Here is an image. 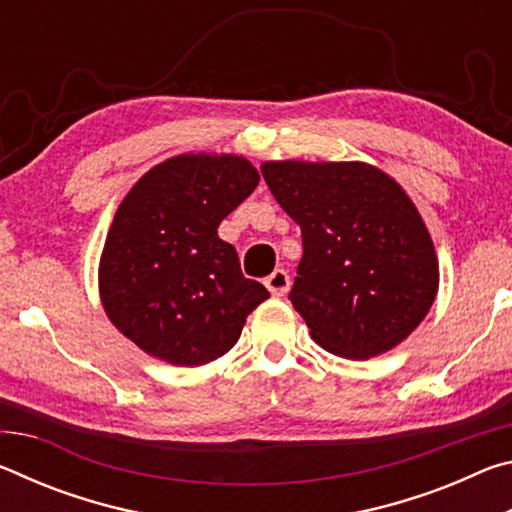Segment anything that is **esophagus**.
I'll use <instances>...</instances> for the list:
<instances>
[{
  "label": "esophagus",
  "mask_w": 512,
  "mask_h": 512,
  "mask_svg": "<svg viewBox=\"0 0 512 512\" xmlns=\"http://www.w3.org/2000/svg\"><path fill=\"white\" fill-rule=\"evenodd\" d=\"M264 284H266V289L273 293V296L282 298L291 287V277L287 271H284V268H275V271L266 277Z\"/></svg>",
  "instance_id": "esophagus-1"
}]
</instances>
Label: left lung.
<instances>
[{"instance_id":"8db88e82","label":"left lung","mask_w":512,"mask_h":512,"mask_svg":"<svg viewBox=\"0 0 512 512\" xmlns=\"http://www.w3.org/2000/svg\"><path fill=\"white\" fill-rule=\"evenodd\" d=\"M262 176L300 225L289 300L314 341L345 359L402 343L438 291L436 250L404 189L363 162H266Z\"/></svg>"}]
</instances>
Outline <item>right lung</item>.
<instances>
[{
  "mask_svg": "<svg viewBox=\"0 0 512 512\" xmlns=\"http://www.w3.org/2000/svg\"><path fill=\"white\" fill-rule=\"evenodd\" d=\"M257 183L239 155L189 153L151 169L119 205L101 257V300L151 357L173 366L219 359L268 298L216 232Z\"/></svg>",
  "mask_w": 512,
  "mask_h": 512,
  "instance_id": "add662e5",
  "label": "right lung"
}]
</instances>
